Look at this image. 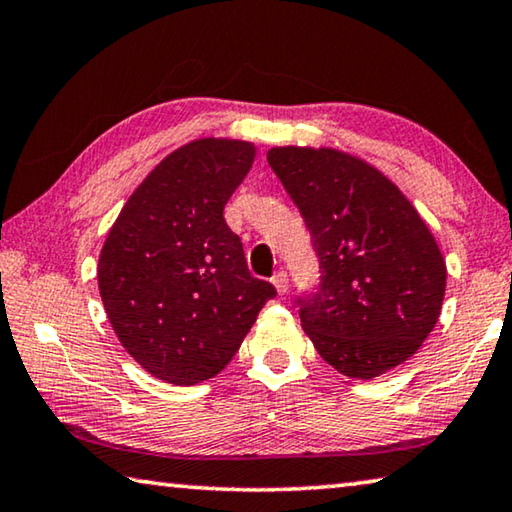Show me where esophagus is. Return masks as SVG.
I'll list each match as a JSON object with an SVG mask.
<instances>
[{
	"instance_id": "obj_1",
	"label": "esophagus",
	"mask_w": 512,
	"mask_h": 512,
	"mask_svg": "<svg viewBox=\"0 0 512 512\" xmlns=\"http://www.w3.org/2000/svg\"><path fill=\"white\" fill-rule=\"evenodd\" d=\"M273 285H275V289H278L280 296L287 294V289H289V275H287V271L275 273L273 275Z\"/></svg>"
}]
</instances>
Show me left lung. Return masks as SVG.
<instances>
[{"label":"left lung","mask_w":512,"mask_h":512,"mask_svg":"<svg viewBox=\"0 0 512 512\" xmlns=\"http://www.w3.org/2000/svg\"><path fill=\"white\" fill-rule=\"evenodd\" d=\"M310 230L319 285L296 296L323 360L348 378L405 362L435 328L446 264L408 198L376 168L337 150L266 154Z\"/></svg>","instance_id":"obj_1"}]
</instances>
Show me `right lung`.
<instances>
[{"label":"right lung","instance_id":"add662e5","mask_svg":"<svg viewBox=\"0 0 512 512\" xmlns=\"http://www.w3.org/2000/svg\"><path fill=\"white\" fill-rule=\"evenodd\" d=\"M253 159L243 141L184 145L145 177L104 241V310L120 344L154 378H214L278 294L250 275L239 234L223 218Z\"/></svg>","mask_w":512,"mask_h":512}]
</instances>
